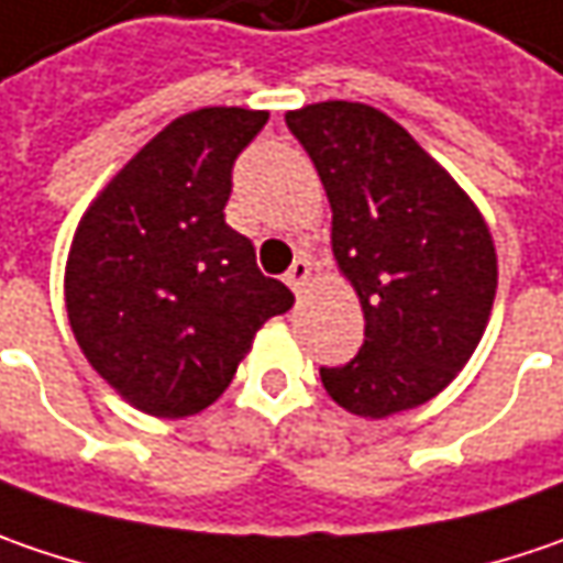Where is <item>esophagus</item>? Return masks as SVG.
<instances>
[{"label":"esophagus","instance_id":"esophagus-1","mask_svg":"<svg viewBox=\"0 0 563 563\" xmlns=\"http://www.w3.org/2000/svg\"><path fill=\"white\" fill-rule=\"evenodd\" d=\"M308 277H311V261L299 257V261H292V267L286 271V277H283V280L289 283V289H292V292H302Z\"/></svg>","mask_w":563,"mask_h":563}]
</instances>
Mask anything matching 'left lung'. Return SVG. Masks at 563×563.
I'll return each mask as SVG.
<instances>
[{
	"mask_svg": "<svg viewBox=\"0 0 563 563\" xmlns=\"http://www.w3.org/2000/svg\"><path fill=\"white\" fill-rule=\"evenodd\" d=\"M328 191L330 245L365 314V343L321 368L333 404L387 419L438 397L476 353L498 289L485 217L400 122L328 100L286 112Z\"/></svg>",
	"mask_w": 563,
	"mask_h": 563,
	"instance_id": "obj_1",
	"label": "left lung"
}]
</instances>
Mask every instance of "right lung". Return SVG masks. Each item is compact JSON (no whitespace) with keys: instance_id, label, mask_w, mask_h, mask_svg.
Here are the masks:
<instances>
[{"instance_id":"right-lung-1","label":"right lung","mask_w":563,"mask_h":563,"mask_svg":"<svg viewBox=\"0 0 563 563\" xmlns=\"http://www.w3.org/2000/svg\"><path fill=\"white\" fill-rule=\"evenodd\" d=\"M267 112L173 119L85 210L65 261V311L93 372L147 416L185 419L233 380L292 292L227 223L233 163Z\"/></svg>"}]
</instances>
